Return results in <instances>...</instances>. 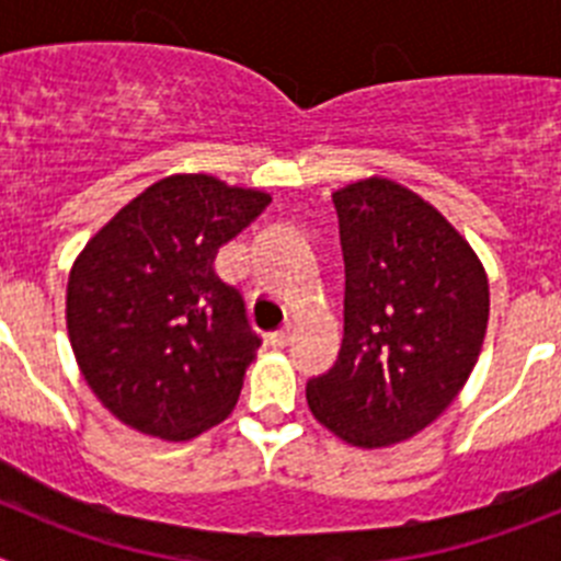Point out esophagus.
<instances>
[{
    "label": "esophagus",
    "mask_w": 561,
    "mask_h": 561,
    "mask_svg": "<svg viewBox=\"0 0 561 561\" xmlns=\"http://www.w3.org/2000/svg\"><path fill=\"white\" fill-rule=\"evenodd\" d=\"M289 342H291V329H289V325H286V329H280V331H272V334H270V345H272V348H286Z\"/></svg>",
    "instance_id": "obj_1"
}]
</instances>
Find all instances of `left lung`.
I'll return each mask as SVG.
<instances>
[{
    "instance_id": "obj_1",
    "label": "left lung",
    "mask_w": 561,
    "mask_h": 561,
    "mask_svg": "<svg viewBox=\"0 0 561 561\" xmlns=\"http://www.w3.org/2000/svg\"><path fill=\"white\" fill-rule=\"evenodd\" d=\"M345 261L342 345L306 385L314 419L354 447L399 444L453 404L478 362L489 280L433 205L390 180L334 193Z\"/></svg>"
}]
</instances>
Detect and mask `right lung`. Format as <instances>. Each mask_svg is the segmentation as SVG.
Segmentation results:
<instances>
[{"label":"right lung","instance_id":"add662e5","mask_svg":"<svg viewBox=\"0 0 561 561\" xmlns=\"http://www.w3.org/2000/svg\"><path fill=\"white\" fill-rule=\"evenodd\" d=\"M270 202L205 173L168 176L83 247L67 284L69 342L123 424L187 440L236 408L261 336L213 261Z\"/></svg>","mask_w":561,"mask_h":561}]
</instances>
